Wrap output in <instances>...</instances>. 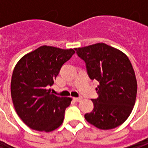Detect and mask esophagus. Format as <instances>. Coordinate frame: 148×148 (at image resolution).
I'll use <instances>...</instances> for the list:
<instances>
[{
  "label": "esophagus",
  "instance_id": "1",
  "mask_svg": "<svg viewBox=\"0 0 148 148\" xmlns=\"http://www.w3.org/2000/svg\"><path fill=\"white\" fill-rule=\"evenodd\" d=\"M82 97H74V100L75 101H77V102H80L81 101H82Z\"/></svg>",
  "mask_w": 148,
  "mask_h": 148
}]
</instances>
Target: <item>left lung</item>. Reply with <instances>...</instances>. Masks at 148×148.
<instances>
[{
  "instance_id": "obj_1",
  "label": "left lung",
  "mask_w": 148,
  "mask_h": 148,
  "mask_svg": "<svg viewBox=\"0 0 148 148\" xmlns=\"http://www.w3.org/2000/svg\"><path fill=\"white\" fill-rule=\"evenodd\" d=\"M86 65L92 80L99 82L98 98L92 100L93 111L85 115L90 124L109 130L130 116L136 102L137 82L130 60L124 53L104 42L75 48Z\"/></svg>"
}]
</instances>
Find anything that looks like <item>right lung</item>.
Wrapping results in <instances>:
<instances>
[{"label": "right lung", "instance_id": "add662e5", "mask_svg": "<svg viewBox=\"0 0 148 148\" xmlns=\"http://www.w3.org/2000/svg\"><path fill=\"white\" fill-rule=\"evenodd\" d=\"M74 53V49L41 46L16 65L11 80L12 100L18 116L32 129L48 132L62 124L65 109L72 99L55 96L47 88Z\"/></svg>", "mask_w": 148, "mask_h": 148}]
</instances>
